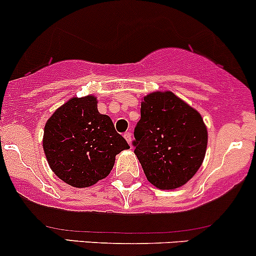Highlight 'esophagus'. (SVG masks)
Returning a JSON list of instances; mask_svg holds the SVG:
<instances>
[{
  "mask_svg": "<svg viewBox=\"0 0 256 256\" xmlns=\"http://www.w3.org/2000/svg\"><path fill=\"white\" fill-rule=\"evenodd\" d=\"M124 138H126V140L128 142V144H132V133H130V132H127V133H124Z\"/></svg>",
  "mask_w": 256,
  "mask_h": 256,
  "instance_id": "1",
  "label": "esophagus"
}]
</instances>
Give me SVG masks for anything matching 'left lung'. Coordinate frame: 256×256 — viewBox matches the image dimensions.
Returning <instances> with one entry per match:
<instances>
[{
  "label": "left lung",
  "mask_w": 256,
  "mask_h": 256,
  "mask_svg": "<svg viewBox=\"0 0 256 256\" xmlns=\"http://www.w3.org/2000/svg\"><path fill=\"white\" fill-rule=\"evenodd\" d=\"M134 138L148 181L160 190H175L201 168L208 133L196 110L171 91H155L142 100Z\"/></svg>",
  "instance_id": "left-lung-1"
}]
</instances>
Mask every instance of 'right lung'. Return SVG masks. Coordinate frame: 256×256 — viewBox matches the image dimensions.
I'll list each match as a JSON object with an SVG mask.
<instances>
[{
	"label": "right lung",
	"instance_id": "right-lung-1",
	"mask_svg": "<svg viewBox=\"0 0 256 256\" xmlns=\"http://www.w3.org/2000/svg\"><path fill=\"white\" fill-rule=\"evenodd\" d=\"M43 149L52 172L68 185L90 187L110 175L116 155L129 149L92 94L72 97L44 127Z\"/></svg>",
	"mask_w": 256,
	"mask_h": 256
}]
</instances>
